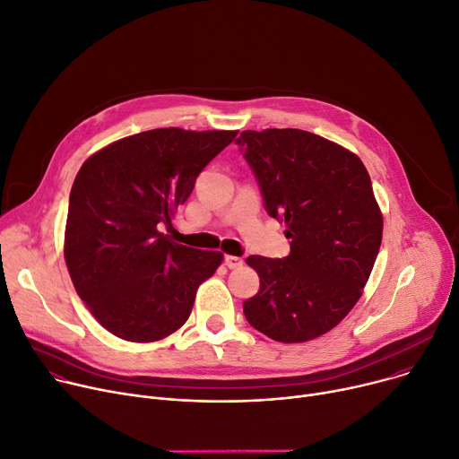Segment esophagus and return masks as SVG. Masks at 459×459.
Listing matches in <instances>:
<instances>
[{
  "instance_id": "obj_1",
  "label": "esophagus",
  "mask_w": 459,
  "mask_h": 459,
  "mask_svg": "<svg viewBox=\"0 0 459 459\" xmlns=\"http://www.w3.org/2000/svg\"><path fill=\"white\" fill-rule=\"evenodd\" d=\"M241 264H243V260H241L239 256H234V255H227V256H225V265L230 267V269H236V267H239Z\"/></svg>"
}]
</instances>
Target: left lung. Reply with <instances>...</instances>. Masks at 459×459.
Here are the masks:
<instances>
[{
  "label": "left lung",
  "instance_id": "obj_1",
  "mask_svg": "<svg viewBox=\"0 0 459 459\" xmlns=\"http://www.w3.org/2000/svg\"><path fill=\"white\" fill-rule=\"evenodd\" d=\"M236 143L269 216L291 239L286 258L246 260L260 290L243 314L274 342L316 340L354 308L380 251L384 220L371 177L354 152L308 131H243Z\"/></svg>",
  "mask_w": 459,
  "mask_h": 459
}]
</instances>
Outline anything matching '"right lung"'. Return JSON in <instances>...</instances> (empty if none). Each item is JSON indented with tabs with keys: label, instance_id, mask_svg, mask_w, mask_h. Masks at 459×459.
I'll return each instance as SVG.
<instances>
[{
	"label": "right lung",
	"instance_id": "1",
	"mask_svg": "<svg viewBox=\"0 0 459 459\" xmlns=\"http://www.w3.org/2000/svg\"><path fill=\"white\" fill-rule=\"evenodd\" d=\"M238 131L152 129L112 142L81 166L70 194L65 260L77 295L117 338H168L197 288L223 262L159 230L190 197L203 168Z\"/></svg>",
	"mask_w": 459,
	"mask_h": 459
}]
</instances>
